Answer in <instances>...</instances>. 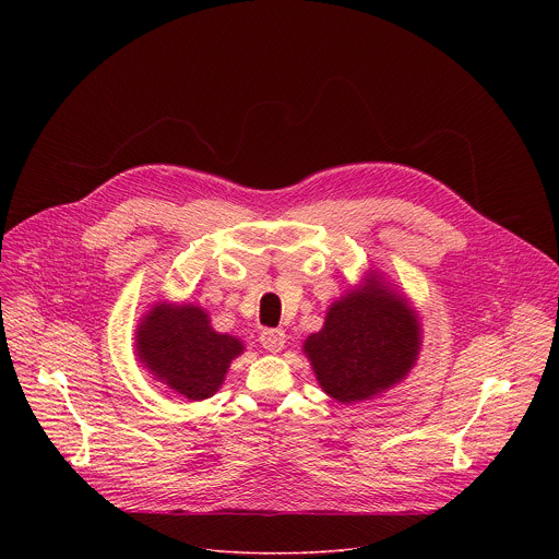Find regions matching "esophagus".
I'll return each mask as SVG.
<instances>
[{
	"instance_id": "34e87169",
	"label": "esophagus",
	"mask_w": 559,
	"mask_h": 559,
	"mask_svg": "<svg viewBox=\"0 0 559 559\" xmlns=\"http://www.w3.org/2000/svg\"><path fill=\"white\" fill-rule=\"evenodd\" d=\"M285 341H287V336L283 330H265L261 334V345L270 354H278L285 347Z\"/></svg>"
}]
</instances>
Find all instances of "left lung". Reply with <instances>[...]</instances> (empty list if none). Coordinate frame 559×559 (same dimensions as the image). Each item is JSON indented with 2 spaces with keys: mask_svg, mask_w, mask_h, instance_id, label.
Instances as JSON below:
<instances>
[{
  "mask_svg": "<svg viewBox=\"0 0 559 559\" xmlns=\"http://www.w3.org/2000/svg\"><path fill=\"white\" fill-rule=\"evenodd\" d=\"M423 349V325L409 298L369 270L328 307L321 332L302 354L321 389L341 405L365 403L401 384Z\"/></svg>",
  "mask_w": 559,
  "mask_h": 559,
  "instance_id": "8db88e82",
  "label": "left lung"
}]
</instances>
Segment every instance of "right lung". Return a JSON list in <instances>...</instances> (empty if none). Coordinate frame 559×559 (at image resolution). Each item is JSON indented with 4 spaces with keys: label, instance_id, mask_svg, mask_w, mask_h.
Returning a JSON list of instances; mask_svg holds the SVG:
<instances>
[{
    "label": "right lung",
    "instance_id": "right-lung-1",
    "mask_svg": "<svg viewBox=\"0 0 559 559\" xmlns=\"http://www.w3.org/2000/svg\"><path fill=\"white\" fill-rule=\"evenodd\" d=\"M246 352L241 338L212 328L210 313L194 302L158 300L136 323L134 354L156 382L190 403L212 397L234 358Z\"/></svg>",
    "mask_w": 559,
    "mask_h": 559
}]
</instances>
